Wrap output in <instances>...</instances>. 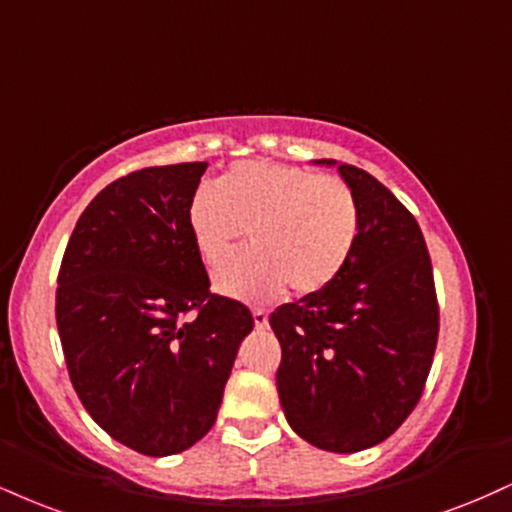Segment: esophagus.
<instances>
[{
  "label": "esophagus",
  "mask_w": 512,
  "mask_h": 512,
  "mask_svg": "<svg viewBox=\"0 0 512 512\" xmlns=\"http://www.w3.org/2000/svg\"><path fill=\"white\" fill-rule=\"evenodd\" d=\"M252 319H255L257 329H264L269 324V315L264 310H252Z\"/></svg>",
  "instance_id": "34e87169"
}]
</instances>
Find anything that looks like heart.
Masks as SVG:
<instances>
[{
  "label": "heart",
  "instance_id": "1",
  "mask_svg": "<svg viewBox=\"0 0 512 512\" xmlns=\"http://www.w3.org/2000/svg\"><path fill=\"white\" fill-rule=\"evenodd\" d=\"M186 226L207 267H219L250 233L252 252L214 276L221 295L274 300L329 288L353 257L360 207L346 181L300 166L252 159L226 171L219 188L190 197Z\"/></svg>",
  "mask_w": 512,
  "mask_h": 512
}]
</instances>
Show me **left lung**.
Here are the masks:
<instances>
[{
    "instance_id": "left-lung-1",
    "label": "left lung",
    "mask_w": 512,
    "mask_h": 512,
    "mask_svg": "<svg viewBox=\"0 0 512 512\" xmlns=\"http://www.w3.org/2000/svg\"><path fill=\"white\" fill-rule=\"evenodd\" d=\"M338 171L360 207L353 257L329 288L281 305L269 324L281 343L276 389L293 432L322 451L357 453L389 439L420 403L439 303L408 207L365 169Z\"/></svg>"
}]
</instances>
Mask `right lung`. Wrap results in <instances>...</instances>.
I'll return each mask as SVG.
<instances>
[{
  "label": "right lung",
  "mask_w": 512,
  "mask_h": 512,
  "mask_svg": "<svg viewBox=\"0 0 512 512\" xmlns=\"http://www.w3.org/2000/svg\"><path fill=\"white\" fill-rule=\"evenodd\" d=\"M207 162L116 178L80 214L59 267L57 329L73 389L123 446L162 458L212 429L255 319L209 291L186 209Z\"/></svg>",
  "instance_id": "1"
}]
</instances>
